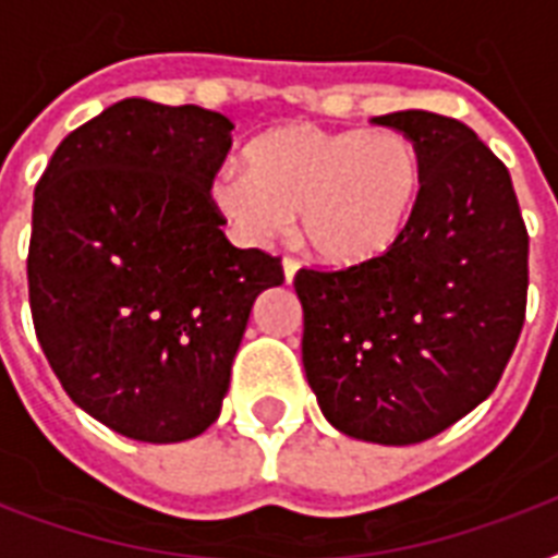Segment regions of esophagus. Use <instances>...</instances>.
Returning a JSON list of instances; mask_svg holds the SVG:
<instances>
[{
	"mask_svg": "<svg viewBox=\"0 0 558 558\" xmlns=\"http://www.w3.org/2000/svg\"><path fill=\"white\" fill-rule=\"evenodd\" d=\"M298 269H301V263H298L295 257H283V280H287V283H292V280H295Z\"/></svg>",
	"mask_w": 558,
	"mask_h": 558,
	"instance_id": "1",
	"label": "esophagus"
}]
</instances>
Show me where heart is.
<instances>
[{
	"instance_id": "b5f03b06",
	"label": "heart",
	"mask_w": 558,
	"mask_h": 558,
	"mask_svg": "<svg viewBox=\"0 0 558 558\" xmlns=\"http://www.w3.org/2000/svg\"><path fill=\"white\" fill-rule=\"evenodd\" d=\"M420 191L423 161L408 135L287 124L245 147V170L217 173L210 202L245 243H266L295 214L306 252L350 269L402 240Z\"/></svg>"
}]
</instances>
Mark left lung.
<instances>
[{
  "instance_id": "1",
  "label": "left lung",
  "mask_w": 558,
  "mask_h": 558,
  "mask_svg": "<svg viewBox=\"0 0 558 558\" xmlns=\"http://www.w3.org/2000/svg\"><path fill=\"white\" fill-rule=\"evenodd\" d=\"M414 142L423 191L385 257L301 269L304 371L348 437L411 446L446 432L495 390L524 327L530 236L510 170L454 118H373Z\"/></svg>"
}]
</instances>
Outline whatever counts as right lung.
<instances>
[{"mask_svg":"<svg viewBox=\"0 0 558 558\" xmlns=\"http://www.w3.org/2000/svg\"><path fill=\"white\" fill-rule=\"evenodd\" d=\"M234 124L126 98L69 133L34 191L28 298L39 348L89 416L182 442L219 416L278 257L236 248L210 185Z\"/></svg>","mask_w":558,"mask_h":558,"instance_id":"right-lung-1","label":"right lung"}]
</instances>
